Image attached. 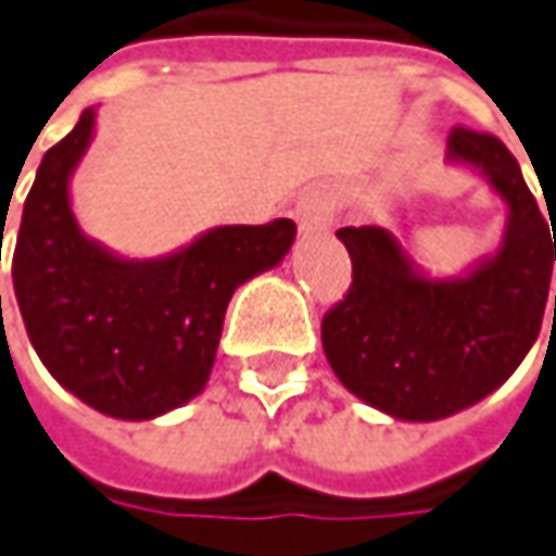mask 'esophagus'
<instances>
[{
  "instance_id": "34e87169",
  "label": "esophagus",
  "mask_w": 556,
  "mask_h": 556,
  "mask_svg": "<svg viewBox=\"0 0 556 556\" xmlns=\"http://www.w3.org/2000/svg\"><path fill=\"white\" fill-rule=\"evenodd\" d=\"M298 225L301 230H326L328 228V203L319 194H307L298 203Z\"/></svg>"
}]
</instances>
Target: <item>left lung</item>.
Instances as JSON below:
<instances>
[{
    "label": "left lung",
    "instance_id": "obj_1",
    "mask_svg": "<svg viewBox=\"0 0 556 556\" xmlns=\"http://www.w3.org/2000/svg\"><path fill=\"white\" fill-rule=\"evenodd\" d=\"M447 164L484 179L505 206L500 247L463 274H429L405 233L338 230L353 286L323 319V350L343 387L392 420L435 422L478 405L517 371L545 316L556 230L551 241L515 154L456 127Z\"/></svg>",
    "mask_w": 556,
    "mask_h": 556
}]
</instances>
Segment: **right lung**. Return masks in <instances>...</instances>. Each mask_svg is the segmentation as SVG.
Wrapping results in <instances>:
<instances>
[{
  "instance_id": "add662e5",
  "label": "right lung",
  "mask_w": 556,
  "mask_h": 556,
  "mask_svg": "<svg viewBox=\"0 0 556 556\" xmlns=\"http://www.w3.org/2000/svg\"><path fill=\"white\" fill-rule=\"evenodd\" d=\"M93 127L97 105L45 151L11 279L29 343L60 387L105 417L154 420L203 392L230 294L277 267L298 228L292 218L218 225L157 258L118 255L72 213Z\"/></svg>"
}]
</instances>
